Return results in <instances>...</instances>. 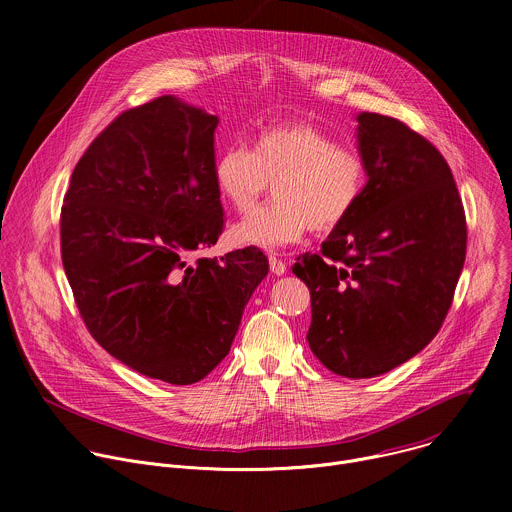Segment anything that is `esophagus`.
Here are the masks:
<instances>
[{
  "label": "esophagus",
  "mask_w": 512,
  "mask_h": 512,
  "mask_svg": "<svg viewBox=\"0 0 512 512\" xmlns=\"http://www.w3.org/2000/svg\"><path fill=\"white\" fill-rule=\"evenodd\" d=\"M269 269L273 275H283L287 271V265H285V261L279 259V255L273 253V255H269Z\"/></svg>",
  "instance_id": "34e87169"
}]
</instances>
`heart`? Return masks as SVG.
I'll list each match as a JSON object with an SVG mask.
<instances>
[{
  "instance_id": "1",
  "label": "heart",
  "mask_w": 512,
  "mask_h": 512,
  "mask_svg": "<svg viewBox=\"0 0 512 512\" xmlns=\"http://www.w3.org/2000/svg\"><path fill=\"white\" fill-rule=\"evenodd\" d=\"M273 177L275 200L231 229L235 245L271 251L302 241L310 229L332 231L356 206L367 166L356 150L304 121L265 127L253 152L231 145L212 164L218 198L237 212H249Z\"/></svg>"
}]
</instances>
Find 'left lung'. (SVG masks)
Here are the masks:
<instances>
[{
	"label": "left lung",
	"instance_id": "8db88e82",
	"mask_svg": "<svg viewBox=\"0 0 512 512\" xmlns=\"http://www.w3.org/2000/svg\"><path fill=\"white\" fill-rule=\"evenodd\" d=\"M356 123L367 184L294 273L310 289L316 358L340 377L371 379L442 328L466 259V216L448 162L425 137L379 113Z\"/></svg>",
	"mask_w": 512,
	"mask_h": 512
}]
</instances>
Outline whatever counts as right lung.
I'll return each mask as SVG.
<instances>
[{
	"label": "right lung",
	"instance_id": "1",
	"mask_svg": "<svg viewBox=\"0 0 512 512\" xmlns=\"http://www.w3.org/2000/svg\"><path fill=\"white\" fill-rule=\"evenodd\" d=\"M218 117L174 95L121 113L85 152L60 212L68 283L93 338L170 385L202 381L269 271L257 247L194 257L223 233Z\"/></svg>",
	"mask_w": 512,
	"mask_h": 512
}]
</instances>
